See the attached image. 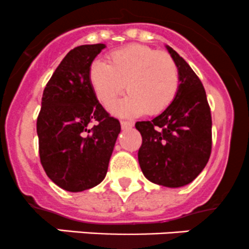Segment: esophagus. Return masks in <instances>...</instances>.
I'll use <instances>...</instances> for the list:
<instances>
[{"instance_id":"obj_1","label":"esophagus","mask_w":249,"mask_h":249,"mask_svg":"<svg viewBox=\"0 0 249 249\" xmlns=\"http://www.w3.org/2000/svg\"><path fill=\"white\" fill-rule=\"evenodd\" d=\"M134 125L133 121H121V127L122 129H128V128H132Z\"/></svg>"}]
</instances>
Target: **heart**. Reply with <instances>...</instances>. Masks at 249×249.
I'll list each match as a JSON object with an SVG mask.
<instances>
[{"mask_svg": "<svg viewBox=\"0 0 249 249\" xmlns=\"http://www.w3.org/2000/svg\"><path fill=\"white\" fill-rule=\"evenodd\" d=\"M89 81L95 95L109 107L127 90L129 94L116 105L120 115H157L164 111L179 89V69L169 54L142 44H129L111 52L107 64L94 61Z\"/></svg>", "mask_w": 249, "mask_h": 249, "instance_id": "b5f03b06", "label": "heart"}]
</instances>
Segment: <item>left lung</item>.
I'll return each instance as SVG.
<instances>
[{
	"label": "left lung",
	"instance_id": "obj_1",
	"mask_svg": "<svg viewBox=\"0 0 249 249\" xmlns=\"http://www.w3.org/2000/svg\"><path fill=\"white\" fill-rule=\"evenodd\" d=\"M179 69L178 93L151 121L135 128L142 138L140 168L150 181L167 188L191 183L207 164L212 151V115L205 87L188 63L167 46Z\"/></svg>",
	"mask_w": 249,
	"mask_h": 249
}]
</instances>
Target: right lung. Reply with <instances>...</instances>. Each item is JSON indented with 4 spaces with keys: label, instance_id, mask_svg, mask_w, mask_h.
I'll return each instance as SVG.
<instances>
[{
    "label": "right lung",
    "instance_id": "add662e5",
    "mask_svg": "<svg viewBox=\"0 0 249 249\" xmlns=\"http://www.w3.org/2000/svg\"><path fill=\"white\" fill-rule=\"evenodd\" d=\"M105 44L71 49L47 82L37 117L38 152L48 178L71 193L102 183L120 121L98 102L89 70ZM93 125H91V124Z\"/></svg>",
    "mask_w": 249,
    "mask_h": 249
}]
</instances>
